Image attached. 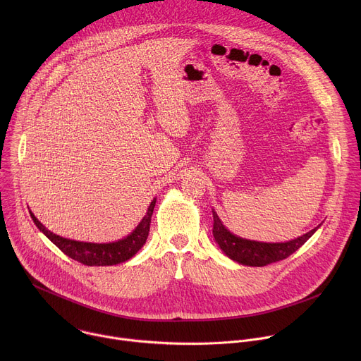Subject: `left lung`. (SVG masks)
Segmentation results:
<instances>
[{
	"instance_id": "obj_1",
	"label": "left lung",
	"mask_w": 361,
	"mask_h": 361,
	"mask_svg": "<svg viewBox=\"0 0 361 361\" xmlns=\"http://www.w3.org/2000/svg\"><path fill=\"white\" fill-rule=\"evenodd\" d=\"M214 226L213 235L220 245V248L230 257L231 260L251 267H264L271 263L287 259L294 251H297L308 238H310L319 227L302 234L298 238H294L287 243H259L244 240L231 234L220 221L216 212H213Z\"/></svg>"
}]
</instances>
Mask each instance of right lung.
Returning <instances> with one entry per match:
<instances>
[{"instance_id": "add662e5", "label": "right lung", "mask_w": 361, "mask_h": 361, "mask_svg": "<svg viewBox=\"0 0 361 361\" xmlns=\"http://www.w3.org/2000/svg\"><path fill=\"white\" fill-rule=\"evenodd\" d=\"M154 205H156V198H154L147 210V214L141 220V223L137 226V228L126 238L109 243V244H95V243H82V241H74L68 238H63L57 234H53L49 230H47L32 213L31 219L34 220L35 226L42 231L51 241H53L64 254L71 257L73 260L84 264V266H114L118 263H124L130 260L131 257L144 245L148 231H149V223Z\"/></svg>"}]
</instances>
